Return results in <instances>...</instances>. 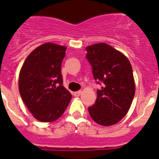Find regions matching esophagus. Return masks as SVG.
I'll return each instance as SVG.
<instances>
[{"instance_id":"34e87169","label":"esophagus","mask_w":159,"mask_h":159,"mask_svg":"<svg viewBox=\"0 0 159 159\" xmlns=\"http://www.w3.org/2000/svg\"><path fill=\"white\" fill-rule=\"evenodd\" d=\"M81 93H82L81 91H78V92H74V95H75V96H79V95H81Z\"/></svg>"}]
</instances>
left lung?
I'll use <instances>...</instances> for the list:
<instances>
[{"label": "left lung", "mask_w": 159, "mask_h": 159, "mask_svg": "<svg viewBox=\"0 0 159 159\" xmlns=\"http://www.w3.org/2000/svg\"><path fill=\"white\" fill-rule=\"evenodd\" d=\"M86 51L94 78L102 82L89 112L96 124L105 127L114 125L127 115L134 96L131 64L124 53L105 43L89 46Z\"/></svg>", "instance_id": "obj_1"}]
</instances>
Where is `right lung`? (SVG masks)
Wrapping results in <instances>:
<instances>
[{
  "label": "right lung",
  "instance_id": "obj_1",
  "mask_svg": "<svg viewBox=\"0 0 159 159\" xmlns=\"http://www.w3.org/2000/svg\"><path fill=\"white\" fill-rule=\"evenodd\" d=\"M66 49L53 43L42 44L31 52L20 70V95L34 118L41 122L57 120L71 99L62 85L61 63Z\"/></svg>",
  "mask_w": 159,
  "mask_h": 159
}]
</instances>
